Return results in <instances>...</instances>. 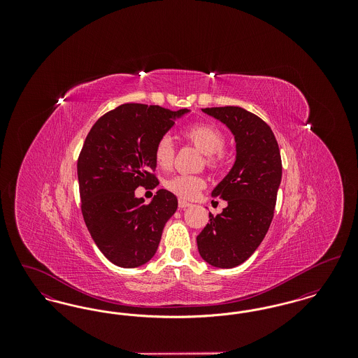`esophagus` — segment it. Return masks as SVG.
<instances>
[{"label": "esophagus", "mask_w": 358, "mask_h": 358, "mask_svg": "<svg viewBox=\"0 0 358 358\" xmlns=\"http://www.w3.org/2000/svg\"><path fill=\"white\" fill-rule=\"evenodd\" d=\"M190 203H187L185 200H178V208H181V209H187L190 206Z\"/></svg>", "instance_id": "esophagus-1"}]
</instances>
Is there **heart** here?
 Returning <instances> with one entry per match:
<instances>
[{
  "label": "heart",
  "mask_w": 358,
  "mask_h": 358,
  "mask_svg": "<svg viewBox=\"0 0 358 358\" xmlns=\"http://www.w3.org/2000/svg\"><path fill=\"white\" fill-rule=\"evenodd\" d=\"M182 136L189 143L204 153L205 168L212 171H220L225 162V136L222 130L209 123H196L187 127ZM154 161L161 169H171L176 148L171 136H161L154 145ZM165 187L173 194L181 199H193L203 187L205 181L203 177L196 174H177L165 181Z\"/></svg>",
  "instance_id": "heart-1"
}]
</instances>
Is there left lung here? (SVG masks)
<instances>
[{"instance_id":"8db88e82","label":"left lung","mask_w":358,"mask_h":358,"mask_svg":"<svg viewBox=\"0 0 358 358\" xmlns=\"http://www.w3.org/2000/svg\"><path fill=\"white\" fill-rule=\"evenodd\" d=\"M203 111L222 120L236 139V161L212 192L228 205L197 236L201 257L210 266L232 268L255 252L273 222L282 158L271 127L236 106L208 107Z\"/></svg>"}]
</instances>
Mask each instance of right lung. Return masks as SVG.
I'll use <instances>...</instances> for the list:
<instances>
[{
	"label": "right lung",
	"mask_w": 358,
	"mask_h": 358,
	"mask_svg": "<svg viewBox=\"0 0 358 358\" xmlns=\"http://www.w3.org/2000/svg\"><path fill=\"white\" fill-rule=\"evenodd\" d=\"M187 108L124 103L106 113L85 136L78 158L80 209L91 238L115 266L133 268L153 257L177 197L159 189L152 203L136 187H155L154 145Z\"/></svg>",
	"instance_id": "add662e5"
}]
</instances>
